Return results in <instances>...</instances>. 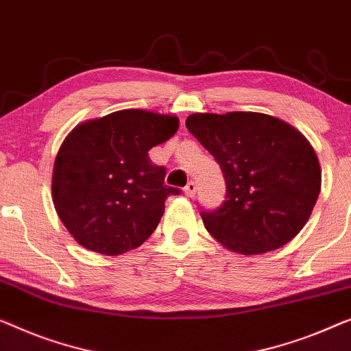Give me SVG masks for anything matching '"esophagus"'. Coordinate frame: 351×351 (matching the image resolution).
Masks as SVG:
<instances>
[{
	"mask_svg": "<svg viewBox=\"0 0 351 351\" xmlns=\"http://www.w3.org/2000/svg\"><path fill=\"white\" fill-rule=\"evenodd\" d=\"M184 193H185V195H186L188 197L195 196V193H196V182H195V180L188 182L186 186L184 188Z\"/></svg>",
	"mask_w": 351,
	"mask_h": 351,
	"instance_id": "34e87169",
	"label": "esophagus"
}]
</instances>
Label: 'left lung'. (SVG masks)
<instances>
[{"instance_id": "left-lung-1", "label": "left lung", "mask_w": 351, "mask_h": 351, "mask_svg": "<svg viewBox=\"0 0 351 351\" xmlns=\"http://www.w3.org/2000/svg\"><path fill=\"white\" fill-rule=\"evenodd\" d=\"M186 128L220 166L226 199L201 210L206 230L231 252L277 250L302 230L322 186L308 141L276 117L258 112L193 114Z\"/></svg>"}]
</instances>
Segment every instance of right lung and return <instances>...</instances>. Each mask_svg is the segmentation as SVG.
Segmentation results:
<instances>
[{"instance_id": "obj_1", "label": "right lung", "mask_w": 351, "mask_h": 351, "mask_svg": "<svg viewBox=\"0 0 351 351\" xmlns=\"http://www.w3.org/2000/svg\"><path fill=\"white\" fill-rule=\"evenodd\" d=\"M177 117L126 109L85 121L68 134L53 165L60 220L80 245L121 255L145 242L165 213L166 167L149 150L176 134Z\"/></svg>"}]
</instances>
